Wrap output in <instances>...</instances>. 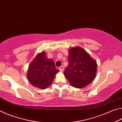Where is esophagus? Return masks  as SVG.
Wrapping results in <instances>:
<instances>
[{
	"label": "esophagus",
	"mask_w": 122,
	"mask_h": 122,
	"mask_svg": "<svg viewBox=\"0 0 122 122\" xmlns=\"http://www.w3.org/2000/svg\"><path fill=\"white\" fill-rule=\"evenodd\" d=\"M59 69L61 71H63V70H64V68H63V66H61V67H60Z\"/></svg>",
	"instance_id": "1"
}]
</instances>
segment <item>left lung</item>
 I'll use <instances>...</instances> for the list:
<instances>
[{
    "instance_id": "8db88e82",
    "label": "left lung",
    "mask_w": 122,
    "mask_h": 122,
    "mask_svg": "<svg viewBox=\"0 0 122 122\" xmlns=\"http://www.w3.org/2000/svg\"><path fill=\"white\" fill-rule=\"evenodd\" d=\"M68 53V66L65 70L64 75L73 87H85L95 77L96 61L81 47H71Z\"/></svg>"
}]
</instances>
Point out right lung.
I'll use <instances>...</instances> for the list:
<instances>
[{"instance_id": "add662e5", "label": "right lung", "mask_w": 122, "mask_h": 122, "mask_svg": "<svg viewBox=\"0 0 122 122\" xmlns=\"http://www.w3.org/2000/svg\"><path fill=\"white\" fill-rule=\"evenodd\" d=\"M59 72L55 68L54 62L47 58L43 51L38 54L30 64L27 77L32 85L44 89L51 85Z\"/></svg>"}]
</instances>
